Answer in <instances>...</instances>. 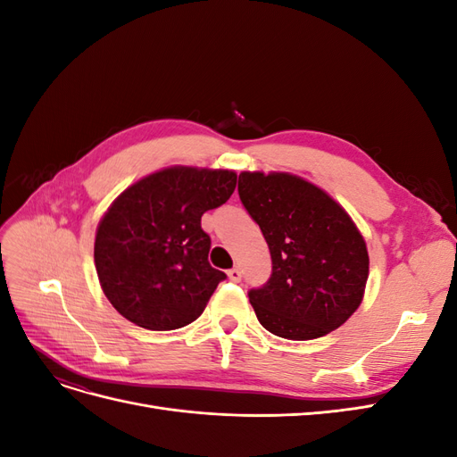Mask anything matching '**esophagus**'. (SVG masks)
Instances as JSON below:
<instances>
[{"instance_id": "1", "label": "esophagus", "mask_w": 457, "mask_h": 457, "mask_svg": "<svg viewBox=\"0 0 457 457\" xmlns=\"http://www.w3.org/2000/svg\"><path fill=\"white\" fill-rule=\"evenodd\" d=\"M227 274H228V278H230L232 282H240V280H242V270H240L238 267H232Z\"/></svg>"}]
</instances>
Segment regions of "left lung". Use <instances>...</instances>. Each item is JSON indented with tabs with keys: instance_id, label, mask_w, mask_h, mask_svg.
Returning a JSON list of instances; mask_svg holds the SVG:
<instances>
[{
	"instance_id": "left-lung-1",
	"label": "left lung",
	"mask_w": 457,
	"mask_h": 457,
	"mask_svg": "<svg viewBox=\"0 0 457 457\" xmlns=\"http://www.w3.org/2000/svg\"><path fill=\"white\" fill-rule=\"evenodd\" d=\"M238 195L265 237L272 274L250 292L261 326L309 341L361 307L370 272L366 240L326 190L284 171H242Z\"/></svg>"
}]
</instances>
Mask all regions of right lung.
<instances>
[{"instance_id":"1","label":"right lung","mask_w":457,"mask_h":457,"mask_svg":"<svg viewBox=\"0 0 457 457\" xmlns=\"http://www.w3.org/2000/svg\"><path fill=\"white\" fill-rule=\"evenodd\" d=\"M237 188L232 170L171 165L129 185L95 234V269L106 299L152 331L183 328L204 312L220 280L207 261L202 215Z\"/></svg>"}]
</instances>
